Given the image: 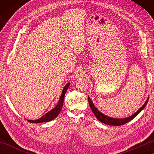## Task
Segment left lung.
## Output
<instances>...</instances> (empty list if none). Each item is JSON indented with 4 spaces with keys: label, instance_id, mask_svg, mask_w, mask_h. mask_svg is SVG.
<instances>
[{
    "label": "left lung",
    "instance_id": "1",
    "mask_svg": "<svg viewBox=\"0 0 154 154\" xmlns=\"http://www.w3.org/2000/svg\"><path fill=\"white\" fill-rule=\"evenodd\" d=\"M88 100H89V105L91 107V109L92 110L93 112L94 113V115H95L96 118L97 119V120H99L100 122H103L104 124H109V125H111V126H120V125H123V124H126L127 122H130V120H132L134 118H135L138 114L141 112V111L144 109V107L146 106V105L147 104L148 102L149 99L148 98V99L146 101L145 104L140 108V109L137 111L136 112H135L134 114H132V116H130L128 118H125V119H113V118H110L109 116H107L104 114L101 113L100 111H99L97 108L94 106V105L93 104V102L91 101L90 98L88 97Z\"/></svg>",
    "mask_w": 154,
    "mask_h": 154
}]
</instances>
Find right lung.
<instances>
[{
	"label": "right lung",
	"mask_w": 154,
	"mask_h": 154,
	"mask_svg": "<svg viewBox=\"0 0 154 154\" xmlns=\"http://www.w3.org/2000/svg\"><path fill=\"white\" fill-rule=\"evenodd\" d=\"M69 85H70V83H68L64 87L63 91H62V93L60 96V100H59V102L56 105V106L54 108V109L51 110L50 111H49L48 113L45 114L44 116L41 117L40 119L35 120H28V122H32V123L45 122H50V121L55 119V118L58 116V114H60V112H61V110L62 109V106H63V104L65 94V93H66L67 90L68 89V87H69Z\"/></svg>",
	"instance_id": "obj_1"
}]
</instances>
